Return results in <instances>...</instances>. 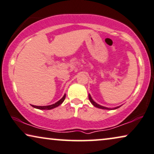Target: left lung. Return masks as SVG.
Listing matches in <instances>:
<instances>
[{
	"label": "left lung",
	"mask_w": 154,
	"mask_h": 154,
	"mask_svg": "<svg viewBox=\"0 0 154 154\" xmlns=\"http://www.w3.org/2000/svg\"><path fill=\"white\" fill-rule=\"evenodd\" d=\"M89 101H90V102H91V103L93 104V106H95V107H96V108H101V109H106V110H114V109H117V108H120V106H118V107H116V108H106V107H104V106H100V105H98V103H96L95 101H94L93 99H92V98H91V95H90V94H89Z\"/></svg>",
	"instance_id": "left-lung-1"
}]
</instances>
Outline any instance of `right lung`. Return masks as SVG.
<instances>
[{
	"label": "right lung",
	"instance_id": "1",
	"mask_svg": "<svg viewBox=\"0 0 154 154\" xmlns=\"http://www.w3.org/2000/svg\"><path fill=\"white\" fill-rule=\"evenodd\" d=\"M65 98V94L64 96H63V97L61 98L60 100H59L58 102H56V103L52 104V105L46 106H37L32 105V107H34L35 108H38V109H40V110H51V109H53V108H56V107H58V106H60V104L62 103L63 101H64Z\"/></svg>",
	"mask_w": 154,
	"mask_h": 154
}]
</instances>
